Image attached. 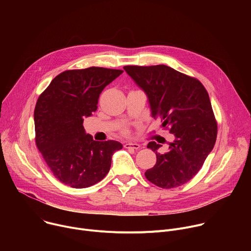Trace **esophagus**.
Returning <instances> with one entry per match:
<instances>
[{"instance_id": "obj_1", "label": "esophagus", "mask_w": 251, "mask_h": 251, "mask_svg": "<svg viewBox=\"0 0 251 251\" xmlns=\"http://www.w3.org/2000/svg\"><path fill=\"white\" fill-rule=\"evenodd\" d=\"M124 147L127 149H134V150H139L140 149V145L137 144V143H132V142H127L124 144Z\"/></svg>"}]
</instances>
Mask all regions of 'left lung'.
I'll list each match as a JSON object with an SVG mask.
<instances>
[{
	"label": "left lung",
	"mask_w": 251,
	"mask_h": 251,
	"mask_svg": "<svg viewBox=\"0 0 251 251\" xmlns=\"http://www.w3.org/2000/svg\"><path fill=\"white\" fill-rule=\"evenodd\" d=\"M124 69L146 93L152 117L160 118L175 136L165 154L158 152L162 145L149 142L147 147L156 153L157 162L145 176L163 189L186 184L201 170L217 140L218 125L207 91L198 79L164 64Z\"/></svg>",
	"instance_id": "1"
}]
</instances>
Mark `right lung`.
Here are the masks:
<instances>
[{
    "label": "right lung",
    "instance_id": "add662e5",
    "mask_svg": "<svg viewBox=\"0 0 251 251\" xmlns=\"http://www.w3.org/2000/svg\"><path fill=\"white\" fill-rule=\"evenodd\" d=\"M123 70L104 67L65 70L40 95L33 118L35 144L53 176L75 189L95 185L108 174L117 141L98 142L83 120L97 109L102 90Z\"/></svg>",
    "mask_w": 251,
    "mask_h": 251
}]
</instances>
